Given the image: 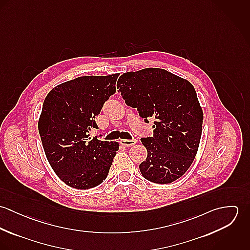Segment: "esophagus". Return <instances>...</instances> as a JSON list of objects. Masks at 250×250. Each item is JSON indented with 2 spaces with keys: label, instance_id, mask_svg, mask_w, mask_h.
<instances>
[{
  "label": "esophagus",
  "instance_id": "1",
  "mask_svg": "<svg viewBox=\"0 0 250 250\" xmlns=\"http://www.w3.org/2000/svg\"><path fill=\"white\" fill-rule=\"evenodd\" d=\"M137 143V141L134 139V140H122V141H120V143L123 145V146H125V147H129V146H132V145H134V144H136Z\"/></svg>",
  "mask_w": 250,
  "mask_h": 250
}]
</instances>
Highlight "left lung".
I'll list each match as a JSON object with an SVG mask.
<instances>
[{
	"mask_svg": "<svg viewBox=\"0 0 250 250\" xmlns=\"http://www.w3.org/2000/svg\"><path fill=\"white\" fill-rule=\"evenodd\" d=\"M117 87L145 123L155 120L153 137L141 139L147 149L142 175L156 184L180 178L194 160L202 133L203 112L192 84L165 69L145 68L121 75Z\"/></svg>",
	"mask_w": 250,
	"mask_h": 250,
	"instance_id": "1",
	"label": "left lung"
}]
</instances>
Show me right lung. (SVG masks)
Returning a JSON list of instances; mask_svg holds the SVG:
<instances>
[{
  "label": "right lung",
  "instance_id": "1",
  "mask_svg": "<svg viewBox=\"0 0 250 250\" xmlns=\"http://www.w3.org/2000/svg\"><path fill=\"white\" fill-rule=\"evenodd\" d=\"M118 74L83 76L53 88L46 96L38 132L46 157L59 178L88 189L107 178L118 143L89 138L95 116L115 93Z\"/></svg>",
  "mask_w": 250,
  "mask_h": 250
}]
</instances>
